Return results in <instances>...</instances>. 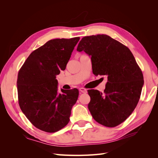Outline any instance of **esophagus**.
Returning <instances> with one entry per match:
<instances>
[{"label":"esophagus","instance_id":"34e87169","mask_svg":"<svg viewBox=\"0 0 158 158\" xmlns=\"http://www.w3.org/2000/svg\"><path fill=\"white\" fill-rule=\"evenodd\" d=\"M79 90H80V92L82 93H87V89L84 88H80L79 89Z\"/></svg>","mask_w":158,"mask_h":158}]
</instances>
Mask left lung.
Wrapping results in <instances>:
<instances>
[{"mask_svg":"<svg viewBox=\"0 0 158 158\" xmlns=\"http://www.w3.org/2000/svg\"><path fill=\"white\" fill-rule=\"evenodd\" d=\"M91 56L94 75L107 76L104 92L88 90V109L95 121L107 127L125 121L140 99L144 77L131 51L107 35L84 37L77 47Z\"/></svg>","mask_w":158,"mask_h":158,"instance_id":"left-lung-1","label":"left lung"}]
</instances>
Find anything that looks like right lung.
I'll use <instances>...</instances> for the list:
<instances>
[{"label": "right lung", "mask_w": 158, "mask_h": 158, "mask_svg": "<svg viewBox=\"0 0 158 158\" xmlns=\"http://www.w3.org/2000/svg\"><path fill=\"white\" fill-rule=\"evenodd\" d=\"M80 37L55 39L33 51L19 70L18 103L33 126L55 132L70 121L71 109L78 99V89L58 91L56 75L66 69Z\"/></svg>", "instance_id": "add662e5"}]
</instances>
